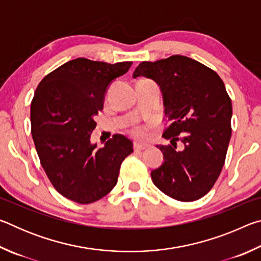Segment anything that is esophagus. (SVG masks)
I'll return each mask as SVG.
<instances>
[{
	"label": "esophagus",
	"mask_w": 261,
	"mask_h": 261,
	"mask_svg": "<svg viewBox=\"0 0 261 261\" xmlns=\"http://www.w3.org/2000/svg\"><path fill=\"white\" fill-rule=\"evenodd\" d=\"M146 147H147L146 145H143V144H139V143H135V144H134V149H135V152L143 151V149H145Z\"/></svg>",
	"instance_id": "obj_1"
}]
</instances>
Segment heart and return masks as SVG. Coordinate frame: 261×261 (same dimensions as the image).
I'll list each match as a JSON object with an SVG mask.
<instances>
[{
	"instance_id": "b5f03b06",
	"label": "heart",
	"mask_w": 261,
	"mask_h": 261,
	"mask_svg": "<svg viewBox=\"0 0 261 261\" xmlns=\"http://www.w3.org/2000/svg\"><path fill=\"white\" fill-rule=\"evenodd\" d=\"M134 134L136 137H138V138H143L144 135H145V131H144V127L141 126H136L134 129Z\"/></svg>"
}]
</instances>
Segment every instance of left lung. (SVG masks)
Listing matches in <instances>:
<instances>
[{"mask_svg":"<svg viewBox=\"0 0 261 261\" xmlns=\"http://www.w3.org/2000/svg\"><path fill=\"white\" fill-rule=\"evenodd\" d=\"M134 78L146 77L160 86L169 126L158 148L163 163L151 171L155 187L179 201H193L213 188L222 170L231 137V100L219 74L200 62L173 55L145 61ZM182 148H177V141Z\"/></svg>","mask_w":261,"mask_h":261,"instance_id":"1","label":"left lung"}]
</instances>
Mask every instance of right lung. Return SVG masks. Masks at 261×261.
<instances>
[{"label":"right lung","mask_w":261,"mask_h":261,"mask_svg":"<svg viewBox=\"0 0 261 261\" xmlns=\"http://www.w3.org/2000/svg\"><path fill=\"white\" fill-rule=\"evenodd\" d=\"M131 64L79 57L47 74L35 90L31 131L41 166L53 187L78 204H91L112 191L121 163L134 152L123 135H114L103 147L90 140L109 85Z\"/></svg>","instance_id":"obj_1"}]
</instances>
